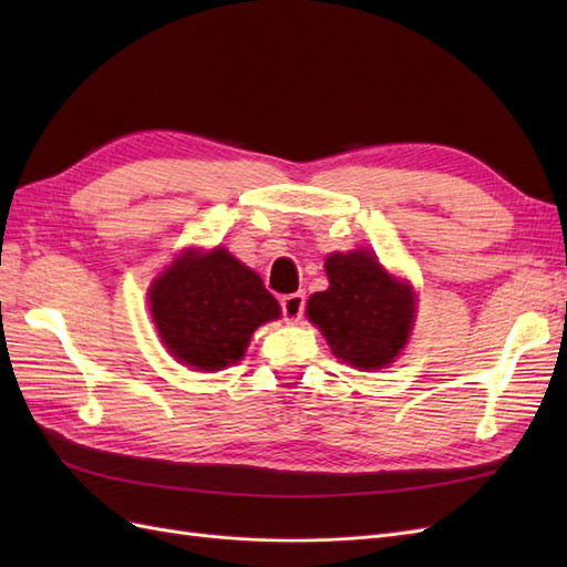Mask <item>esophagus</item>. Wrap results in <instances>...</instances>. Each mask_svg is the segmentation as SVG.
Instances as JSON below:
<instances>
[{"instance_id":"esophagus-1","label":"esophagus","mask_w":567,"mask_h":567,"mask_svg":"<svg viewBox=\"0 0 567 567\" xmlns=\"http://www.w3.org/2000/svg\"><path fill=\"white\" fill-rule=\"evenodd\" d=\"M281 312L288 323L300 321V317L305 312V293H290V296L281 298Z\"/></svg>"}]
</instances>
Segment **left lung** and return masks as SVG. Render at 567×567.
<instances>
[{"label":"left lung","mask_w":567,"mask_h":567,"mask_svg":"<svg viewBox=\"0 0 567 567\" xmlns=\"http://www.w3.org/2000/svg\"><path fill=\"white\" fill-rule=\"evenodd\" d=\"M323 267L329 288L307 300V319L346 364L359 371L392 364L414 329V288L371 250L331 252Z\"/></svg>","instance_id":"obj_1"}]
</instances>
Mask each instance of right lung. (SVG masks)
I'll return each instance as SVG.
<instances>
[{"label": "right lung", "mask_w": 567, "mask_h": 567, "mask_svg": "<svg viewBox=\"0 0 567 567\" xmlns=\"http://www.w3.org/2000/svg\"><path fill=\"white\" fill-rule=\"evenodd\" d=\"M148 302L169 354L196 371L236 364L257 326L281 315L262 279L221 246L184 250L151 284Z\"/></svg>", "instance_id": "obj_1"}]
</instances>
